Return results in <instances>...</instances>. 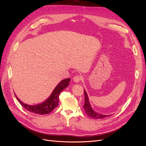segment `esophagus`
Instances as JSON below:
<instances>
[{"label":"esophagus","instance_id":"1","mask_svg":"<svg viewBox=\"0 0 146 146\" xmlns=\"http://www.w3.org/2000/svg\"><path fill=\"white\" fill-rule=\"evenodd\" d=\"M82 80V77L80 76H76L73 78V80L76 83H79Z\"/></svg>","mask_w":146,"mask_h":146}]
</instances>
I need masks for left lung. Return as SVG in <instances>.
<instances>
[{"label":"left lung","mask_w":146,"mask_h":146,"mask_svg":"<svg viewBox=\"0 0 146 146\" xmlns=\"http://www.w3.org/2000/svg\"><path fill=\"white\" fill-rule=\"evenodd\" d=\"M84 94H85V104L83 105V108L85 110L86 113L89 117L93 119H103L109 116H111V115H106L101 114L94 111V110H93V108H92V106L90 105L88 94L85 89H84Z\"/></svg>","instance_id":"8db88e82"}]
</instances>
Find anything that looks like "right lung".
Instances as JSON below:
<instances>
[{"label":"right lung","mask_w":146,"mask_h":146,"mask_svg":"<svg viewBox=\"0 0 146 146\" xmlns=\"http://www.w3.org/2000/svg\"><path fill=\"white\" fill-rule=\"evenodd\" d=\"M70 81V79L69 78L61 80L57 85L55 89L53 90L51 95L45 101L35 105H29L22 102L20 99H18L17 95L15 94V95L20 104L27 111L36 114H48L52 111L54 109L58 106L60 94L68 86Z\"/></svg>","instance_id":"right-lung-1"}]
</instances>
